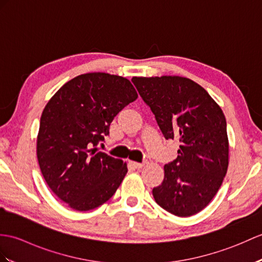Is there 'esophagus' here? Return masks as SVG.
Listing matches in <instances>:
<instances>
[{
  "label": "esophagus",
  "mask_w": 262,
  "mask_h": 262,
  "mask_svg": "<svg viewBox=\"0 0 262 262\" xmlns=\"http://www.w3.org/2000/svg\"><path fill=\"white\" fill-rule=\"evenodd\" d=\"M132 165L135 168H142L144 166V163H138V162H130Z\"/></svg>",
  "instance_id": "esophagus-1"
}]
</instances>
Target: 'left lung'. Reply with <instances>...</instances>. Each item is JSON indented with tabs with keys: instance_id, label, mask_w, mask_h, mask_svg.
Here are the masks:
<instances>
[{
	"instance_id": "1",
	"label": "left lung",
	"mask_w": 262,
	"mask_h": 262,
	"mask_svg": "<svg viewBox=\"0 0 262 262\" xmlns=\"http://www.w3.org/2000/svg\"><path fill=\"white\" fill-rule=\"evenodd\" d=\"M165 139H178V157L165 164L153 188L161 208L178 216L203 210L220 188L229 164L226 117L204 88L178 76L133 77Z\"/></svg>"
}]
</instances>
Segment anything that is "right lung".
Returning a JSON list of instances; mask_svg holds the SVG:
<instances>
[{"label": "right lung", "mask_w": 262, "mask_h": 262, "mask_svg": "<svg viewBox=\"0 0 262 262\" xmlns=\"http://www.w3.org/2000/svg\"><path fill=\"white\" fill-rule=\"evenodd\" d=\"M136 98L128 79L93 72L71 79L47 103L36 155L47 184L70 208H98L120 185L126 164L97 146L114 117Z\"/></svg>", "instance_id": "right-lung-1"}]
</instances>
